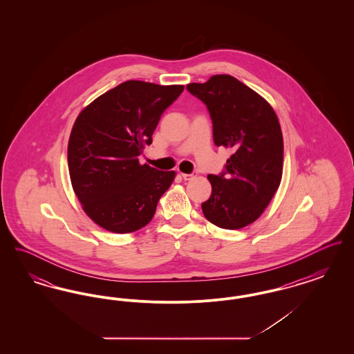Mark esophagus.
Returning a JSON list of instances; mask_svg holds the SVG:
<instances>
[{
    "label": "esophagus",
    "instance_id": "34e87169",
    "mask_svg": "<svg viewBox=\"0 0 354 354\" xmlns=\"http://www.w3.org/2000/svg\"><path fill=\"white\" fill-rule=\"evenodd\" d=\"M182 178H183L185 180H191V179L195 178V174H182Z\"/></svg>",
    "mask_w": 354,
    "mask_h": 354
}]
</instances>
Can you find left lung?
I'll return each mask as SVG.
<instances>
[{
	"mask_svg": "<svg viewBox=\"0 0 354 354\" xmlns=\"http://www.w3.org/2000/svg\"><path fill=\"white\" fill-rule=\"evenodd\" d=\"M187 90L205 103L214 142L232 150L225 172L208 175L211 196L202 204L205 219L224 230H240L259 219L283 176L284 142L268 102L228 74L212 75Z\"/></svg>",
	"mask_w": 354,
	"mask_h": 354,
	"instance_id": "1",
	"label": "left lung"
}]
</instances>
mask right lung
Masks as SVG:
<instances>
[{"label": "right lung", "instance_id": "obj_1", "mask_svg": "<svg viewBox=\"0 0 354 354\" xmlns=\"http://www.w3.org/2000/svg\"><path fill=\"white\" fill-rule=\"evenodd\" d=\"M183 84L126 81L86 106L68 145V174L86 215L114 234L147 225L175 171L140 165L138 156Z\"/></svg>", "mask_w": 354, "mask_h": 354}]
</instances>
